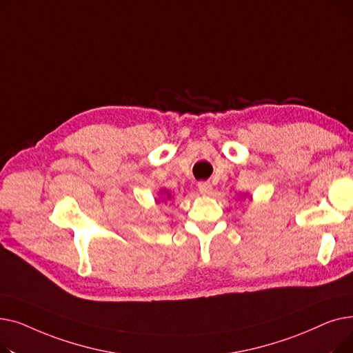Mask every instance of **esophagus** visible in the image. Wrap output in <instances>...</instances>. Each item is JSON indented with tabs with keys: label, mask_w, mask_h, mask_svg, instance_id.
<instances>
[{
	"label": "esophagus",
	"mask_w": 353,
	"mask_h": 353,
	"mask_svg": "<svg viewBox=\"0 0 353 353\" xmlns=\"http://www.w3.org/2000/svg\"><path fill=\"white\" fill-rule=\"evenodd\" d=\"M199 192H200L201 194H205V196L212 194V192H213L212 183H209V181H201V183H199Z\"/></svg>",
	"instance_id": "obj_1"
}]
</instances>
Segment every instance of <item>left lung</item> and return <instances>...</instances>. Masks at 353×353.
<instances>
[{"label": "left lung", "mask_w": 353, "mask_h": 353, "mask_svg": "<svg viewBox=\"0 0 353 353\" xmlns=\"http://www.w3.org/2000/svg\"><path fill=\"white\" fill-rule=\"evenodd\" d=\"M245 196H246V194H245ZM248 197H249V196H248ZM249 199H250V200H252V197H249Z\"/></svg>", "instance_id": "8db88e82"}]
</instances>
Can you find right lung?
I'll use <instances>...</instances> for the list:
<instances>
[{"mask_svg":"<svg viewBox=\"0 0 353 353\" xmlns=\"http://www.w3.org/2000/svg\"><path fill=\"white\" fill-rule=\"evenodd\" d=\"M170 199H173V196H172V192L170 190H167V189H160V196H159V199L156 200V201H164V200H170Z\"/></svg>","mask_w":353,"mask_h":353,"instance_id":"right-lung-1","label":"right lung"}]
</instances>
